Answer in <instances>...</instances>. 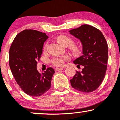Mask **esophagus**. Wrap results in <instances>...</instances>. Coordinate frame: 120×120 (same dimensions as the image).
<instances>
[{"instance_id":"obj_1","label":"esophagus","mask_w":120,"mask_h":120,"mask_svg":"<svg viewBox=\"0 0 120 120\" xmlns=\"http://www.w3.org/2000/svg\"><path fill=\"white\" fill-rule=\"evenodd\" d=\"M63 69H64V68H56L55 69V71H60V70H63Z\"/></svg>"}]
</instances>
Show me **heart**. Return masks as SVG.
<instances>
[{
    "instance_id": "b5f03b06",
    "label": "heart",
    "mask_w": 120,
    "mask_h": 120,
    "mask_svg": "<svg viewBox=\"0 0 120 120\" xmlns=\"http://www.w3.org/2000/svg\"><path fill=\"white\" fill-rule=\"evenodd\" d=\"M56 41L61 46L64 47H68L70 46V49L73 54L78 55L80 53L81 49L79 47L76 45H74L73 40L69 37L65 35H59L56 38ZM47 43L44 46L43 50L46 51L47 49ZM69 59V57L68 56H60V57H56L52 59L51 62L52 64L57 67H60L64 64L65 61H67Z\"/></svg>"
}]
</instances>
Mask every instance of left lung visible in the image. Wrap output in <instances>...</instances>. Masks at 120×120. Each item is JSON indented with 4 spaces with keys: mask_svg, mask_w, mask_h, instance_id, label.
<instances>
[{
    "mask_svg": "<svg viewBox=\"0 0 120 120\" xmlns=\"http://www.w3.org/2000/svg\"><path fill=\"white\" fill-rule=\"evenodd\" d=\"M69 32L80 40L83 49V55L73 63L83 68L82 71H76L71 79V85L78 91L91 93L99 87L105 77L108 59L107 41L99 30L89 25H81Z\"/></svg>",
    "mask_w": 120,
    "mask_h": 120,
    "instance_id": "8db88e82",
    "label": "left lung"
}]
</instances>
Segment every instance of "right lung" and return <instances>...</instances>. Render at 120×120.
<instances>
[{
  "label": "right lung",
  "mask_w": 120,
  "mask_h": 120,
  "mask_svg": "<svg viewBox=\"0 0 120 120\" xmlns=\"http://www.w3.org/2000/svg\"><path fill=\"white\" fill-rule=\"evenodd\" d=\"M48 38L45 33L26 29L16 35L10 47L9 64L12 73L22 90L30 96L42 95L51 86L53 69L49 67L42 73L37 69V61Z\"/></svg>",
  "instance_id": "add662e5"
}]
</instances>
